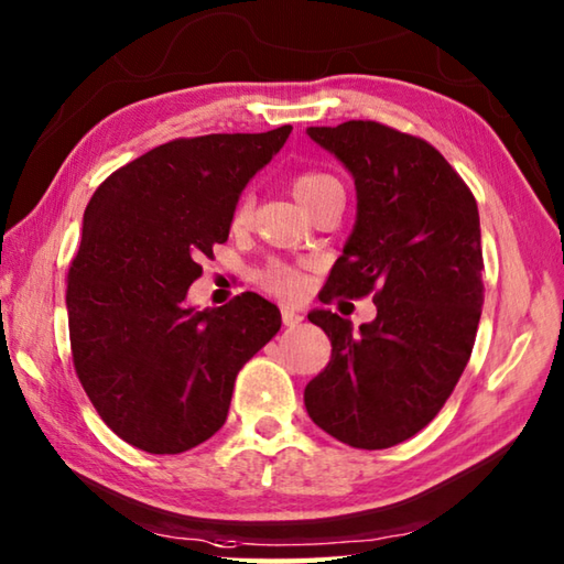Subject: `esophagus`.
Returning a JSON list of instances; mask_svg holds the SVG:
<instances>
[{"label":"esophagus","mask_w":564,"mask_h":564,"mask_svg":"<svg viewBox=\"0 0 564 564\" xmlns=\"http://www.w3.org/2000/svg\"><path fill=\"white\" fill-rule=\"evenodd\" d=\"M281 317H283L285 327H299L303 323V315L295 313L293 308H289V305H283V308H281Z\"/></svg>","instance_id":"34e87169"}]
</instances>
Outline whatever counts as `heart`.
Masks as SVG:
<instances>
[{
    "mask_svg": "<svg viewBox=\"0 0 564 564\" xmlns=\"http://www.w3.org/2000/svg\"><path fill=\"white\" fill-rule=\"evenodd\" d=\"M337 184L335 177L325 175V172H303V175L293 177V194L295 199H299L303 207H308V204L321 194L323 189L333 187ZM251 217V199L243 197L237 209H234V217L231 224L237 229L247 227ZM261 285L265 291H271L275 295H283V299H295V295H301L305 289V273H303V265H295V263H285V261H271L265 269L261 271Z\"/></svg>",
    "mask_w": 564,
    "mask_h": 564,
    "instance_id": "b5f03b06",
    "label": "heart"
}]
</instances>
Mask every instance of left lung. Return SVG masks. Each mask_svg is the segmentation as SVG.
<instances>
[{
	"label": "left lung",
	"instance_id": "left-lung-1",
	"mask_svg": "<svg viewBox=\"0 0 564 564\" xmlns=\"http://www.w3.org/2000/svg\"><path fill=\"white\" fill-rule=\"evenodd\" d=\"M308 135L343 162L357 189L355 229L323 303L372 293L377 317L352 333L333 311L308 313L333 355L305 387V409L337 442L389 448L432 422L474 350L484 305L478 207L422 138L375 120Z\"/></svg>",
	"mask_w": 564,
	"mask_h": 564
}]
</instances>
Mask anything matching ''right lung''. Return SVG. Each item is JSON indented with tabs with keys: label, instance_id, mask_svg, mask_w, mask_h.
Segmentation results:
<instances>
[{
	"label": "right lung",
	"instance_id": "obj_1",
	"mask_svg": "<svg viewBox=\"0 0 564 564\" xmlns=\"http://www.w3.org/2000/svg\"><path fill=\"white\" fill-rule=\"evenodd\" d=\"M291 130L165 142L90 197L68 269L70 355L96 412L130 446L182 454L207 442L227 422L239 370L281 330L259 293L204 311L184 299Z\"/></svg>",
	"mask_w": 564,
	"mask_h": 564
}]
</instances>
